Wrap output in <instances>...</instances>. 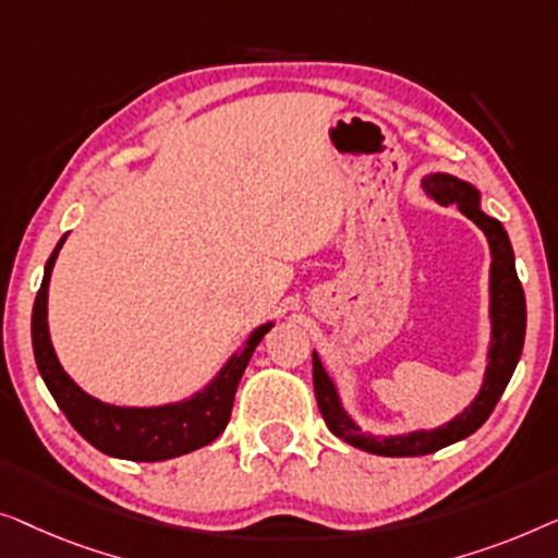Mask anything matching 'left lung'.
<instances>
[{
  "instance_id": "1",
  "label": "left lung",
  "mask_w": 558,
  "mask_h": 558,
  "mask_svg": "<svg viewBox=\"0 0 558 558\" xmlns=\"http://www.w3.org/2000/svg\"><path fill=\"white\" fill-rule=\"evenodd\" d=\"M427 192L435 199L445 204H458V209L468 219L481 227L485 238L490 242L493 265H490V318H493V343L490 361L481 395L468 407L460 417H454L450 425L437 429H420L402 437H372L364 435L343 412L336 395L333 381L328 379L326 368L320 366V359L313 351V387H316L318 410L324 414L328 429L343 442L359 447L372 454H387V458H414V454H429L442 450V447L458 442L473 435L485 420L496 410L500 395H504L508 381L515 372L518 359L523 351L525 339V295L515 272V257L511 240L498 219H493L481 211V197L473 186L460 182L450 174H435L425 179Z\"/></svg>"
}]
</instances>
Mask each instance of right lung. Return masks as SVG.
Listing matches in <instances>:
<instances>
[{
	"instance_id": "right-lung-1",
	"label": "right lung",
	"mask_w": 558,
	"mask_h": 558,
	"mask_svg": "<svg viewBox=\"0 0 558 558\" xmlns=\"http://www.w3.org/2000/svg\"><path fill=\"white\" fill-rule=\"evenodd\" d=\"M62 238L58 247L52 250L50 260L45 265L43 286L37 290L33 308V349L35 361L40 368L43 379L54 397V402L65 414L70 425L81 433L96 450L121 460L136 462H159L169 458H179L199 447L209 445L225 433L227 422L232 414V402L238 384L245 374V366L263 336L270 331L272 324L255 328L247 339L242 354L232 356L227 366L219 372L207 389L192 397L190 402L151 407V410H136V407H113L77 387L70 376L62 372L58 356H54L50 331H47V286H50V272L58 257Z\"/></svg>"
}]
</instances>
